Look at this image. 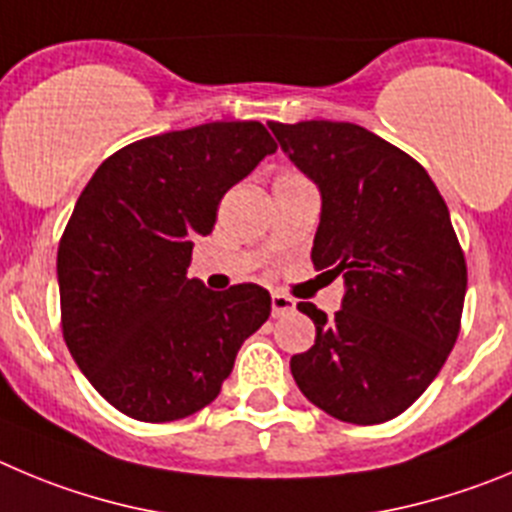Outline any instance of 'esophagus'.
Masks as SVG:
<instances>
[{"label": "esophagus", "mask_w": 512, "mask_h": 512, "mask_svg": "<svg viewBox=\"0 0 512 512\" xmlns=\"http://www.w3.org/2000/svg\"><path fill=\"white\" fill-rule=\"evenodd\" d=\"M270 306H273V319H280V316H285V313L296 311V301H293L290 296H285V293H273Z\"/></svg>", "instance_id": "1"}]
</instances>
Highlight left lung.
Segmentation results:
<instances>
[{"label": "left lung", "instance_id": "obj_1", "mask_svg": "<svg viewBox=\"0 0 512 512\" xmlns=\"http://www.w3.org/2000/svg\"><path fill=\"white\" fill-rule=\"evenodd\" d=\"M267 127L319 186L313 267L347 288L334 319L298 303L316 342L290 357L293 380L339 421H390L434 382L459 336L467 262L449 209L411 155L359 124Z\"/></svg>", "mask_w": 512, "mask_h": 512}]
</instances>
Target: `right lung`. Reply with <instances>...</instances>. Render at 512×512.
Listing matches in <instances>:
<instances>
[{"label":"right lung","mask_w":512,"mask_h":512,"mask_svg":"<svg viewBox=\"0 0 512 512\" xmlns=\"http://www.w3.org/2000/svg\"><path fill=\"white\" fill-rule=\"evenodd\" d=\"M278 150L260 122H209L122 147L96 168L58 245L68 352L124 416L178 421L219 395L270 316L255 283L188 278L224 193Z\"/></svg>","instance_id":"obj_1"}]
</instances>
